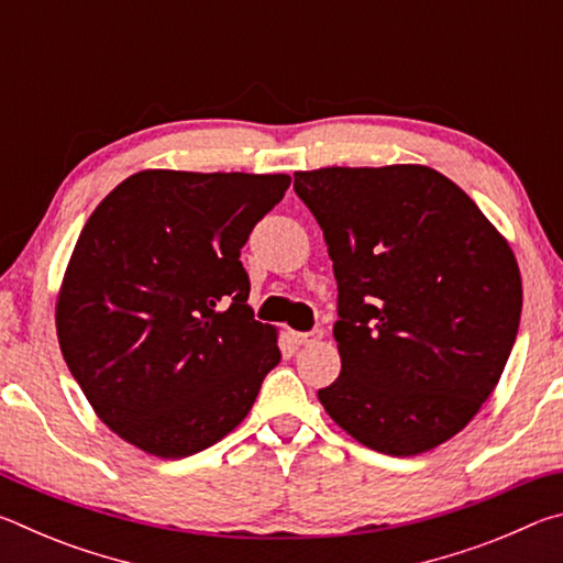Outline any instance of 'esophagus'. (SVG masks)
Returning a JSON list of instances; mask_svg holds the SVG:
<instances>
[{
  "instance_id": "1",
  "label": "esophagus",
  "mask_w": 563,
  "mask_h": 563,
  "mask_svg": "<svg viewBox=\"0 0 563 563\" xmlns=\"http://www.w3.org/2000/svg\"><path fill=\"white\" fill-rule=\"evenodd\" d=\"M322 338V328H312L308 332H292V340L298 345H310V342H318Z\"/></svg>"
}]
</instances>
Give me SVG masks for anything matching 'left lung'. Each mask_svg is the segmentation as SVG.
I'll return each instance as SVG.
<instances>
[{
  "instance_id": "1",
  "label": "left lung",
  "mask_w": 563,
  "mask_h": 563,
  "mask_svg": "<svg viewBox=\"0 0 563 563\" xmlns=\"http://www.w3.org/2000/svg\"><path fill=\"white\" fill-rule=\"evenodd\" d=\"M295 194L325 235L342 369L325 412L369 450L412 456L470 424L494 393L521 318L509 243L427 166L320 168Z\"/></svg>"
}]
</instances>
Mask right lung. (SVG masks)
Masks as SVG:
<instances>
[{"mask_svg": "<svg viewBox=\"0 0 563 563\" xmlns=\"http://www.w3.org/2000/svg\"><path fill=\"white\" fill-rule=\"evenodd\" d=\"M290 176L141 170L97 206L56 302L66 365L101 422L164 460L235 430L280 362L241 247Z\"/></svg>", "mask_w": 563, "mask_h": 563, "instance_id": "obj_1", "label": "right lung"}]
</instances>
